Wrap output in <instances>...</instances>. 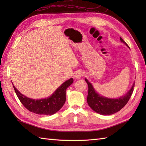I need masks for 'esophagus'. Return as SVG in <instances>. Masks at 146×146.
I'll return each mask as SVG.
<instances>
[{
  "label": "esophagus",
  "instance_id": "esophagus-1",
  "mask_svg": "<svg viewBox=\"0 0 146 146\" xmlns=\"http://www.w3.org/2000/svg\"><path fill=\"white\" fill-rule=\"evenodd\" d=\"M83 75V72H82V71H78L75 73V75H74V77L76 79H79L81 78V76Z\"/></svg>",
  "mask_w": 146,
  "mask_h": 146
}]
</instances>
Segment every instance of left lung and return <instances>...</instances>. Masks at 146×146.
<instances>
[{"label":"left lung","mask_w":146,"mask_h":146,"mask_svg":"<svg viewBox=\"0 0 146 146\" xmlns=\"http://www.w3.org/2000/svg\"><path fill=\"white\" fill-rule=\"evenodd\" d=\"M121 42L128 46L127 43L123 41L122 38H120ZM88 86V93L87 96V103L92 109L101 115H111L117 112L127 104L134 91L135 83H133L131 88L127 94L118 98H110L105 97L99 95L95 90L94 86L88 80L85 78Z\"/></svg>","instance_id":"8db88e82"}]
</instances>
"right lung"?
I'll list each match as a JSON object with an SVG mask.
<instances>
[{"mask_svg": "<svg viewBox=\"0 0 146 146\" xmlns=\"http://www.w3.org/2000/svg\"><path fill=\"white\" fill-rule=\"evenodd\" d=\"M73 83V79L71 78L59 86L50 97L37 100L27 97L21 94L14 85L13 87L22 104L27 110L36 114L51 115L56 113L63 106L66 101V89Z\"/></svg>", "mask_w": 146, "mask_h": 146, "instance_id": "right-lung-1", "label": "right lung"}]
</instances>
